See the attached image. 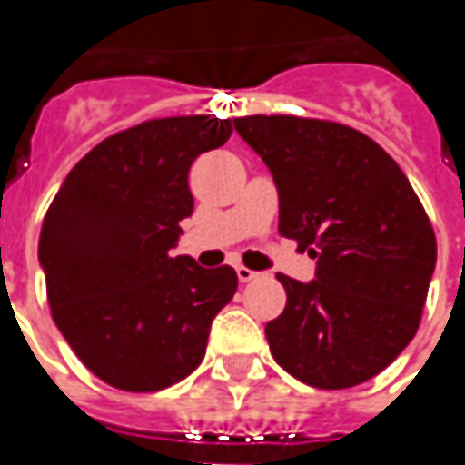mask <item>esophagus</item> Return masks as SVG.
<instances>
[{"label": "esophagus", "instance_id": "34e87169", "mask_svg": "<svg viewBox=\"0 0 465 465\" xmlns=\"http://www.w3.org/2000/svg\"><path fill=\"white\" fill-rule=\"evenodd\" d=\"M235 272H238V279H241V282H253V279H259V272H253V269H248V266H238Z\"/></svg>", "mask_w": 465, "mask_h": 465}]
</instances>
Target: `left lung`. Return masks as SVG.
Masks as SVG:
<instances>
[{"label": "left lung", "instance_id": "left-lung-1", "mask_svg": "<svg viewBox=\"0 0 465 465\" xmlns=\"http://www.w3.org/2000/svg\"><path fill=\"white\" fill-rule=\"evenodd\" d=\"M279 191V235L318 259L266 323L269 349L292 378L341 391L375 378L420 329L438 241L420 196L378 142L300 116L235 118Z\"/></svg>", "mask_w": 465, "mask_h": 465}]
</instances>
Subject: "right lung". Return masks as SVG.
<instances>
[{
  "instance_id": "1",
  "label": "right lung",
  "mask_w": 465,
  "mask_h": 465,
  "mask_svg": "<svg viewBox=\"0 0 465 465\" xmlns=\"http://www.w3.org/2000/svg\"><path fill=\"white\" fill-rule=\"evenodd\" d=\"M230 134V118H150L93 147L48 206L38 259L51 315L103 383L153 393L202 365L238 274L170 248L193 212L191 163Z\"/></svg>"
}]
</instances>
